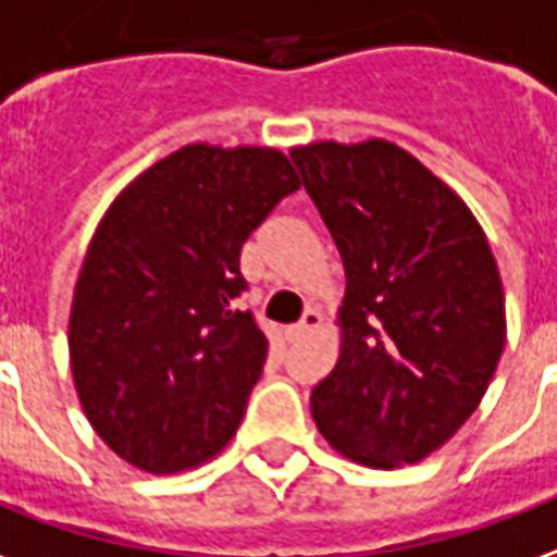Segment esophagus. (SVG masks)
<instances>
[{"instance_id": "1", "label": "esophagus", "mask_w": 557, "mask_h": 557, "mask_svg": "<svg viewBox=\"0 0 557 557\" xmlns=\"http://www.w3.org/2000/svg\"><path fill=\"white\" fill-rule=\"evenodd\" d=\"M320 323H323V314L314 311V308H308L306 314H302V320L290 329V338H302V335H308V332H318Z\"/></svg>"}]
</instances>
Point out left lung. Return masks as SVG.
Returning <instances> with one entry per match:
<instances>
[{"label": "left lung", "mask_w": 557, "mask_h": 557, "mask_svg": "<svg viewBox=\"0 0 557 557\" xmlns=\"http://www.w3.org/2000/svg\"><path fill=\"white\" fill-rule=\"evenodd\" d=\"M290 157L347 270L341 359L314 385L311 416L350 460L418 462L478 409L505 350L490 243L392 141H318Z\"/></svg>", "instance_id": "1"}]
</instances>
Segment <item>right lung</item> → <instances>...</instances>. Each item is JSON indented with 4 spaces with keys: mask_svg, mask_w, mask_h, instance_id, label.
<instances>
[{
    "mask_svg": "<svg viewBox=\"0 0 557 557\" xmlns=\"http://www.w3.org/2000/svg\"><path fill=\"white\" fill-rule=\"evenodd\" d=\"M299 189L270 148L174 150L117 195L71 308L76 395L97 436L145 472L195 469L225 448L270 341L239 308V251Z\"/></svg>",
    "mask_w": 557,
    "mask_h": 557,
    "instance_id": "obj_1",
    "label": "right lung"
}]
</instances>
